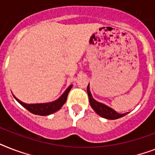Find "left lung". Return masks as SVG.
Here are the masks:
<instances>
[{"label":"left lung","instance_id":"1","mask_svg":"<svg viewBox=\"0 0 155 155\" xmlns=\"http://www.w3.org/2000/svg\"><path fill=\"white\" fill-rule=\"evenodd\" d=\"M87 94H88L89 102H90L91 107L100 116L104 117V118L107 119H117L128 114V112L124 113V114H119V113L116 112L115 110H113L112 108L106 106L105 104H103L101 103L95 101V99H93L91 94L90 89H89V84L88 86H87Z\"/></svg>","mask_w":155,"mask_h":155}]
</instances>
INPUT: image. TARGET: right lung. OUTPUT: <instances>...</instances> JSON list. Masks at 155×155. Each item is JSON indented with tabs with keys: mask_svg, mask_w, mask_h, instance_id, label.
<instances>
[{
	"mask_svg": "<svg viewBox=\"0 0 155 155\" xmlns=\"http://www.w3.org/2000/svg\"><path fill=\"white\" fill-rule=\"evenodd\" d=\"M71 87H72V85H70L68 87V89L65 91L64 93L57 100L51 102V103H47V104H27L23 103V102L20 101L18 99H16L14 95L13 96L24 107L26 108L28 111H30L32 114H38V115H48V114H52V113L57 111L58 110H60L61 107L65 104L67 98H68V92L71 89Z\"/></svg>",
	"mask_w": 155,
	"mask_h": 155,
	"instance_id": "1",
	"label": "right lung"
}]
</instances>
